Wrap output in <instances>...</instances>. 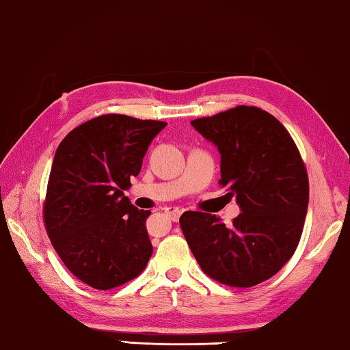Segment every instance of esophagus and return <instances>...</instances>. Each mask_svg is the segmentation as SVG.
<instances>
[{"label": "esophagus", "instance_id": "obj_1", "mask_svg": "<svg viewBox=\"0 0 350 350\" xmlns=\"http://www.w3.org/2000/svg\"><path fill=\"white\" fill-rule=\"evenodd\" d=\"M183 212H185V209H183V207H180V206L167 207V209H165V213H167L172 221H178V218L181 217Z\"/></svg>", "mask_w": 350, "mask_h": 350}]
</instances>
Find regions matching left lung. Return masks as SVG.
Returning a JSON list of instances; mask_svg holds the SVG:
<instances>
[{
  "label": "left lung",
  "mask_w": 350,
  "mask_h": 350,
  "mask_svg": "<svg viewBox=\"0 0 350 350\" xmlns=\"http://www.w3.org/2000/svg\"><path fill=\"white\" fill-rule=\"evenodd\" d=\"M191 124L221 153L219 185L241 213L221 218L187 211L180 224L206 275L232 287L273 277L295 252L309 204L308 170L286 127L266 110L237 106Z\"/></svg>",
  "instance_id": "obj_1"
}]
</instances>
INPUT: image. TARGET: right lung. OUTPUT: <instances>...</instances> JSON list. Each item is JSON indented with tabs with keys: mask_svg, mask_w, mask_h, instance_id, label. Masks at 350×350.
I'll use <instances>...</instances> for the list:
<instances>
[{
	"mask_svg": "<svg viewBox=\"0 0 350 350\" xmlns=\"http://www.w3.org/2000/svg\"><path fill=\"white\" fill-rule=\"evenodd\" d=\"M164 121L107 113L83 122L61 141L51 169L42 218L64 266L98 291L144 271L152 255L150 211L124 195Z\"/></svg>",
	"mask_w": 350,
	"mask_h": 350,
	"instance_id": "obj_1",
	"label": "right lung"
}]
</instances>
